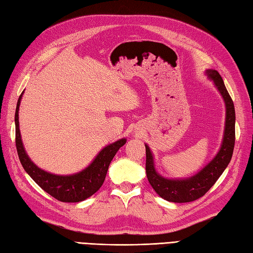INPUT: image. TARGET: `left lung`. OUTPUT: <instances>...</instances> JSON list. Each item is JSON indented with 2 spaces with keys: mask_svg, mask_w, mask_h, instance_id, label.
Masks as SVG:
<instances>
[{
  "mask_svg": "<svg viewBox=\"0 0 253 253\" xmlns=\"http://www.w3.org/2000/svg\"><path fill=\"white\" fill-rule=\"evenodd\" d=\"M204 74L210 80H212L219 94L222 95L225 103V110H226L223 140L215 157L193 176L187 177V178H168V177L158 173L151 149L149 148L148 144L144 143L147 154L146 171L148 180L155 192L161 198L169 202H191L206 195L210 188L215 184L219 176L223 174L233 157L236 121L233 100L217 71L207 69Z\"/></svg>",
  "mask_w": 253,
  "mask_h": 253,
  "instance_id": "left-lung-1",
  "label": "left lung"
}]
</instances>
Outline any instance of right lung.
Listing matches in <instances>:
<instances>
[{
    "label": "right lung",
    "mask_w": 253,
    "mask_h": 253,
    "mask_svg": "<svg viewBox=\"0 0 253 253\" xmlns=\"http://www.w3.org/2000/svg\"><path fill=\"white\" fill-rule=\"evenodd\" d=\"M24 92L20 94L15 112L16 148L18 158L26 173L35 180L45 192L62 202H80L88 199L98 191L103 185L105 176L113 158L121 147L126 143L127 139L122 138L113 143L107 144L96 154L87 168L75 174L57 175L50 173L37 166L27 154L19 130V105Z\"/></svg>",
    "instance_id": "1"
}]
</instances>
